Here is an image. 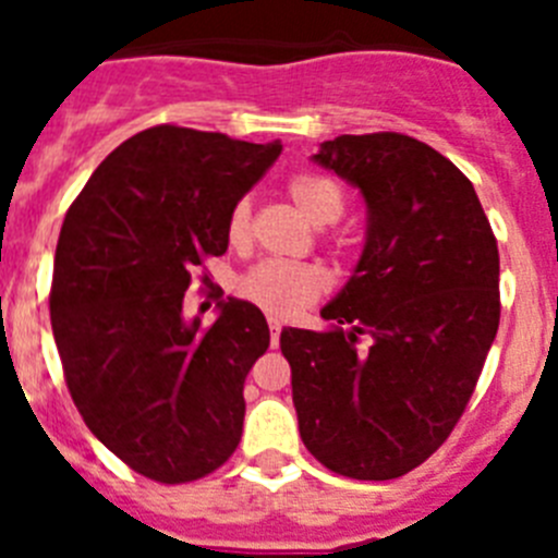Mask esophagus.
Masks as SVG:
<instances>
[{"instance_id": "obj_1", "label": "esophagus", "mask_w": 558, "mask_h": 558, "mask_svg": "<svg viewBox=\"0 0 558 558\" xmlns=\"http://www.w3.org/2000/svg\"><path fill=\"white\" fill-rule=\"evenodd\" d=\"M268 327H270V343H279V335H282V322L276 318V315H270L268 318Z\"/></svg>"}]
</instances>
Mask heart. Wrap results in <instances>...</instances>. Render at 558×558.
<instances>
[{
  "label": "heart",
  "instance_id": "b5f03b06",
  "mask_svg": "<svg viewBox=\"0 0 558 558\" xmlns=\"http://www.w3.org/2000/svg\"><path fill=\"white\" fill-rule=\"evenodd\" d=\"M293 204L302 209L307 220L318 226L335 223L343 211V190L324 172H295L288 181ZM251 209L248 201H236L226 220V236L231 245H243L248 240ZM327 270L310 263H259L240 279L236 290L256 307L274 315H295L327 293Z\"/></svg>",
  "mask_w": 558,
  "mask_h": 558
}]
</instances>
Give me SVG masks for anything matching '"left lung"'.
<instances>
[{
  "mask_svg": "<svg viewBox=\"0 0 558 558\" xmlns=\"http://www.w3.org/2000/svg\"><path fill=\"white\" fill-rule=\"evenodd\" d=\"M313 161L360 190L366 245L322 310L329 329L279 338L299 433L327 470L391 481L445 445L475 391L500 324L497 240L472 181L405 133H343Z\"/></svg>",
  "mask_w": 558,
  "mask_h": 558,
  "instance_id": "obj_1",
  "label": "left lung"
}]
</instances>
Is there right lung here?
Here are the masks:
<instances>
[{
    "label": "right lung",
    "mask_w": 558,
    "mask_h": 558,
    "mask_svg": "<svg viewBox=\"0 0 558 558\" xmlns=\"http://www.w3.org/2000/svg\"><path fill=\"white\" fill-rule=\"evenodd\" d=\"M282 145L156 125L108 153L63 218L49 293L63 377L83 422L133 472L190 483L243 436V386L270 343L263 310L184 318L206 256L229 248L236 201Z\"/></svg>",
    "instance_id": "right-lung-1"
}]
</instances>
